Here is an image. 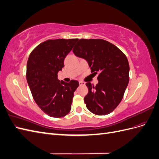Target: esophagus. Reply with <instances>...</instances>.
Wrapping results in <instances>:
<instances>
[{"label":"esophagus","mask_w":159,"mask_h":159,"mask_svg":"<svg viewBox=\"0 0 159 159\" xmlns=\"http://www.w3.org/2000/svg\"><path fill=\"white\" fill-rule=\"evenodd\" d=\"M79 84H80V85H85V83L83 82V81H79Z\"/></svg>","instance_id":"34e87169"}]
</instances>
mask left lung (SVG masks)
<instances>
[{"mask_svg":"<svg viewBox=\"0 0 159 159\" xmlns=\"http://www.w3.org/2000/svg\"><path fill=\"white\" fill-rule=\"evenodd\" d=\"M74 54L88 61L91 72L99 73L95 86L86 83L89 91L84 98L86 107L98 115H105L121 102L129 81L126 56L117 46L102 39H80Z\"/></svg>","mask_w":159,"mask_h":159,"instance_id":"1","label":"left lung"}]
</instances>
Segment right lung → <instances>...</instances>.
I'll return each instance as SVG.
<instances>
[{
    "instance_id": "add662e5",
    "label": "right lung",
    "mask_w": 159,
    "mask_h": 159,
    "mask_svg": "<svg viewBox=\"0 0 159 159\" xmlns=\"http://www.w3.org/2000/svg\"><path fill=\"white\" fill-rule=\"evenodd\" d=\"M78 39L48 40L36 46L28 57L26 80L33 98L46 114L62 117L71 110L76 80L69 83L57 79L64 59Z\"/></svg>"
}]
</instances>
